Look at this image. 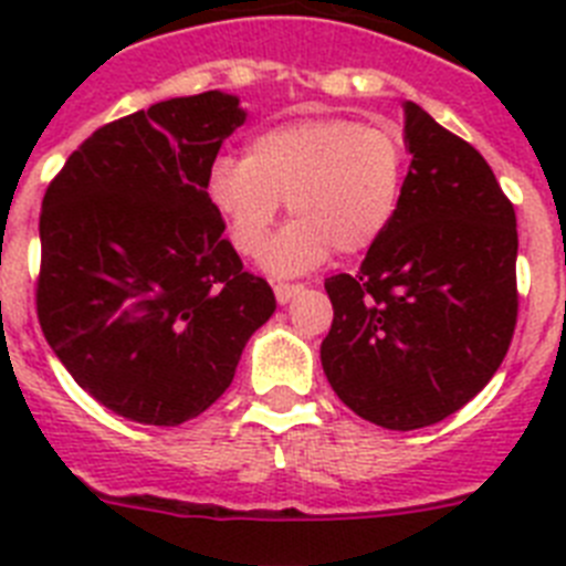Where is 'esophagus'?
I'll return each mask as SVG.
<instances>
[{
  "label": "esophagus",
  "instance_id": "obj_1",
  "mask_svg": "<svg viewBox=\"0 0 566 566\" xmlns=\"http://www.w3.org/2000/svg\"><path fill=\"white\" fill-rule=\"evenodd\" d=\"M300 292H303V286H294V283H277V286H274V297H277L280 306L292 303Z\"/></svg>",
  "mask_w": 566,
  "mask_h": 566
}]
</instances>
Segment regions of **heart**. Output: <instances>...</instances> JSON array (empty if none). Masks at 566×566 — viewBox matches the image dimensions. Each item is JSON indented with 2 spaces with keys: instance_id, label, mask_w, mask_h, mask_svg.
I'll list each match as a JSON object with an SVG mask.
<instances>
[{
  "instance_id": "b5f03b06",
  "label": "heart",
  "mask_w": 566,
  "mask_h": 566,
  "mask_svg": "<svg viewBox=\"0 0 566 566\" xmlns=\"http://www.w3.org/2000/svg\"><path fill=\"white\" fill-rule=\"evenodd\" d=\"M408 153L399 133L354 118H303L269 127L249 142L247 158H218L207 198L240 254L263 252L280 203L289 223L263 254L277 277L306 274L328 254L377 247L402 201Z\"/></svg>"
}]
</instances>
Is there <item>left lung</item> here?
Listing matches in <instances>:
<instances>
[{
	"mask_svg": "<svg viewBox=\"0 0 566 566\" xmlns=\"http://www.w3.org/2000/svg\"><path fill=\"white\" fill-rule=\"evenodd\" d=\"M397 218L357 274H334L319 363L357 417L417 431L482 391L518 314L516 212L482 155L405 102Z\"/></svg>",
	"mask_w": 566,
	"mask_h": 566,
	"instance_id": "left-lung-1",
	"label": "left lung"
}]
</instances>
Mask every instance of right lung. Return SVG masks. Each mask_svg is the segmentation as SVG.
I'll return each instance as SVG.
<instances>
[{"label": "right lung", "instance_id": "add662e5", "mask_svg": "<svg viewBox=\"0 0 566 566\" xmlns=\"http://www.w3.org/2000/svg\"><path fill=\"white\" fill-rule=\"evenodd\" d=\"M243 122L221 90L167 98L96 129L44 192L39 323L70 377L118 417L169 428L207 411L277 308L207 198Z\"/></svg>", "mask_w": 566, "mask_h": 566}]
</instances>
